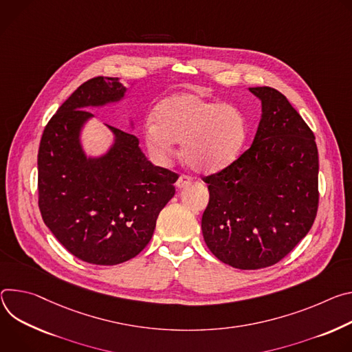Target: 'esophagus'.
Masks as SVG:
<instances>
[{"mask_svg":"<svg viewBox=\"0 0 352 352\" xmlns=\"http://www.w3.org/2000/svg\"><path fill=\"white\" fill-rule=\"evenodd\" d=\"M188 184H191V179H190L188 176H186V175H182V176L177 179V182H176V187H177L179 190L187 187Z\"/></svg>","mask_w":352,"mask_h":352,"instance_id":"1","label":"esophagus"}]
</instances>
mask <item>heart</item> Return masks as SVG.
Here are the masks:
<instances>
[{"label": "heart", "mask_w": 352, "mask_h": 352, "mask_svg": "<svg viewBox=\"0 0 352 352\" xmlns=\"http://www.w3.org/2000/svg\"><path fill=\"white\" fill-rule=\"evenodd\" d=\"M153 122L144 129L151 158L168 164L173 142H180L182 158L200 173H215L232 165L248 137L246 119L239 107L192 92L175 94L160 102L153 110Z\"/></svg>", "instance_id": "heart-1"}]
</instances>
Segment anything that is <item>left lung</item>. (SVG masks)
<instances>
[{
    "label": "left lung",
    "instance_id": "8db88e82",
    "mask_svg": "<svg viewBox=\"0 0 352 352\" xmlns=\"http://www.w3.org/2000/svg\"><path fill=\"white\" fill-rule=\"evenodd\" d=\"M249 91L261 102L257 133L235 162L204 177L210 203L201 229L218 260L258 270L284 258L314 225L319 155L314 133L281 92Z\"/></svg>",
    "mask_w": 352,
    "mask_h": 352
}]
</instances>
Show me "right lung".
I'll use <instances>...</instances> for the list:
<instances>
[{
	"instance_id": "1",
	"label": "right lung",
	"mask_w": 352,
	"mask_h": 352,
	"mask_svg": "<svg viewBox=\"0 0 352 352\" xmlns=\"http://www.w3.org/2000/svg\"><path fill=\"white\" fill-rule=\"evenodd\" d=\"M126 92L119 78L84 82L52 117L38 146L42 218L71 254L96 265L124 263L149 243L179 177L152 165L134 134L107 124L110 146L85 153L81 135L94 119L88 109L120 103Z\"/></svg>"
}]
</instances>
